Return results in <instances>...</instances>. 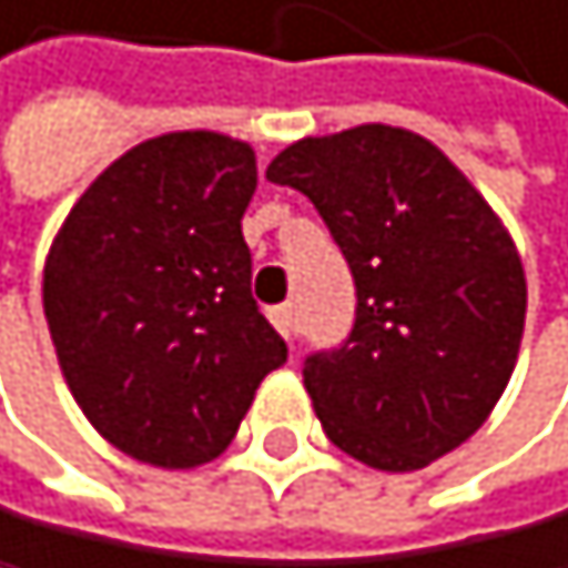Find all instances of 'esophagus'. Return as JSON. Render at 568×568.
Here are the masks:
<instances>
[{
    "label": "esophagus",
    "instance_id": "obj_1",
    "mask_svg": "<svg viewBox=\"0 0 568 568\" xmlns=\"http://www.w3.org/2000/svg\"><path fill=\"white\" fill-rule=\"evenodd\" d=\"M272 322H275V329L286 336V341H293L296 336V307L293 304H282L272 312Z\"/></svg>",
    "mask_w": 568,
    "mask_h": 568
}]
</instances>
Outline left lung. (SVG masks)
<instances>
[{
    "instance_id": "left-lung-1",
    "label": "left lung",
    "mask_w": 568,
    "mask_h": 568,
    "mask_svg": "<svg viewBox=\"0 0 568 568\" xmlns=\"http://www.w3.org/2000/svg\"><path fill=\"white\" fill-rule=\"evenodd\" d=\"M267 181L315 202L355 275V326L304 362L336 449L420 471L486 424L515 373L526 272L478 187L427 136L366 122L278 151Z\"/></svg>"
}]
</instances>
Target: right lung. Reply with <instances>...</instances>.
Wrapping results in <instances>:
<instances>
[{"instance_id":"add662e5","label":"right lung","mask_w":568,"mask_h":568,"mask_svg":"<svg viewBox=\"0 0 568 568\" xmlns=\"http://www.w3.org/2000/svg\"><path fill=\"white\" fill-rule=\"evenodd\" d=\"M246 141L176 130L130 148L64 216L42 312L64 384L126 457L187 471L232 446L286 341L250 293Z\"/></svg>"}]
</instances>
